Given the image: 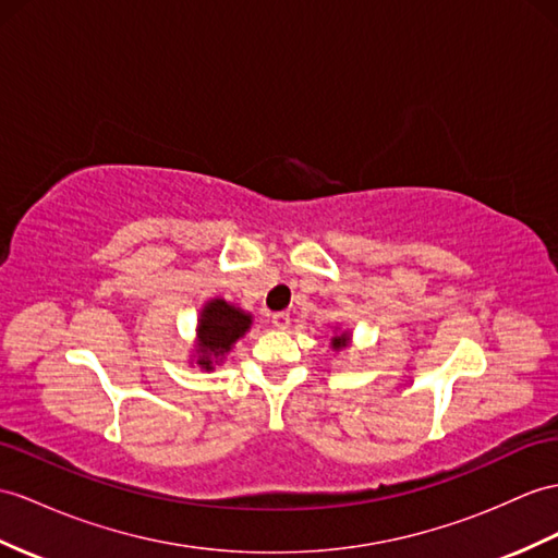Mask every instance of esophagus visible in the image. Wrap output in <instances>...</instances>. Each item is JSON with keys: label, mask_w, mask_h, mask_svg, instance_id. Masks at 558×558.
I'll return each mask as SVG.
<instances>
[{"label": "esophagus", "mask_w": 558, "mask_h": 558, "mask_svg": "<svg viewBox=\"0 0 558 558\" xmlns=\"http://www.w3.org/2000/svg\"><path fill=\"white\" fill-rule=\"evenodd\" d=\"M271 324H275L277 329H289L291 315H289V312H275V315H271Z\"/></svg>", "instance_id": "34e87169"}]
</instances>
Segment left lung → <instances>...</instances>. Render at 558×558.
Listing matches in <instances>:
<instances>
[{"label": "left lung", "mask_w": 558, "mask_h": 558, "mask_svg": "<svg viewBox=\"0 0 558 558\" xmlns=\"http://www.w3.org/2000/svg\"><path fill=\"white\" fill-rule=\"evenodd\" d=\"M341 345H345V336L333 338V348H341Z\"/></svg>", "instance_id": "8db88e82"}]
</instances>
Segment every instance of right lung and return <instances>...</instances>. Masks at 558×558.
Wrapping results in <instances>:
<instances>
[{
    "instance_id": "1",
    "label": "right lung",
    "mask_w": 558,
    "mask_h": 558,
    "mask_svg": "<svg viewBox=\"0 0 558 558\" xmlns=\"http://www.w3.org/2000/svg\"><path fill=\"white\" fill-rule=\"evenodd\" d=\"M251 315L215 298L201 312L198 322V364L203 369H213V360L222 357L232 350L239 338L248 331Z\"/></svg>"
}]
</instances>
